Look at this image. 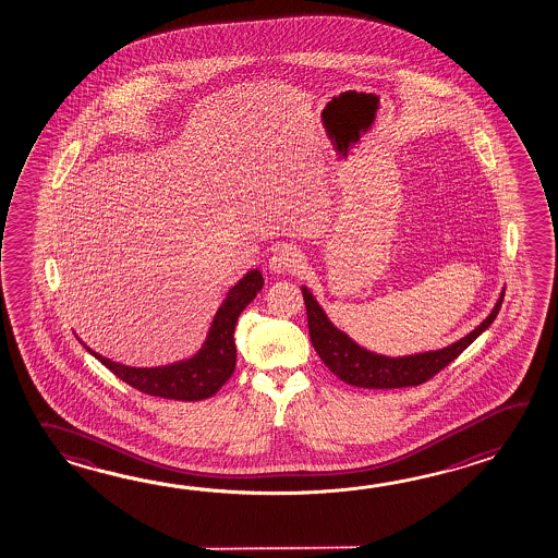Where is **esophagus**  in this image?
<instances>
[{
  "mask_svg": "<svg viewBox=\"0 0 558 558\" xmlns=\"http://www.w3.org/2000/svg\"><path fill=\"white\" fill-rule=\"evenodd\" d=\"M300 266H302V252L292 244L276 248L268 260V268L276 274L296 272Z\"/></svg>",
  "mask_w": 558,
  "mask_h": 558,
  "instance_id": "1",
  "label": "esophagus"
}]
</instances>
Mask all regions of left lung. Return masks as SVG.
Wrapping results in <instances>:
<instances>
[{
    "label": "left lung",
    "mask_w": 558,
    "mask_h": 558,
    "mask_svg": "<svg viewBox=\"0 0 558 558\" xmlns=\"http://www.w3.org/2000/svg\"><path fill=\"white\" fill-rule=\"evenodd\" d=\"M302 296L306 302L310 340L314 350L318 352L319 360L328 365L333 376L340 377L341 381L350 386L365 387V389H396V387L425 384L435 374H439L445 365L451 364L469 343L477 340L478 336L495 322L505 298V290L500 292L499 300L490 310L489 316L483 319L475 330L469 331L465 338L441 350L401 355V357H387L357 345L348 333H343L331 324L330 318L326 316V312L322 310L306 286H302Z\"/></svg>",
    "instance_id": "8db88e82"
}]
</instances>
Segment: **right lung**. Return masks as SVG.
<instances>
[{"label":"right lung","instance_id":"1","mask_svg":"<svg viewBox=\"0 0 558 558\" xmlns=\"http://www.w3.org/2000/svg\"><path fill=\"white\" fill-rule=\"evenodd\" d=\"M264 286L260 270H251L239 284L228 290L222 306L218 307L217 316L208 330L203 348L193 357L177 364L160 367H131L117 364L102 357L92 348L93 353L105 367H109L114 376L125 384L138 389L141 393L155 398L177 399V401H201L215 396L220 387L227 384L234 365H236V343L234 328L242 310L251 304Z\"/></svg>","mask_w":558,"mask_h":558}]
</instances>
